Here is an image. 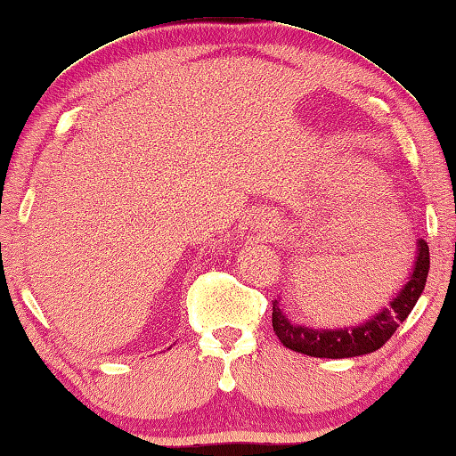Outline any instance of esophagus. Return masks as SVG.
I'll return each mask as SVG.
<instances>
[{
    "label": "esophagus",
    "mask_w": 456,
    "mask_h": 456,
    "mask_svg": "<svg viewBox=\"0 0 456 456\" xmlns=\"http://www.w3.org/2000/svg\"><path fill=\"white\" fill-rule=\"evenodd\" d=\"M255 229H256V233H259V237L261 239H271V237H275V227H273V223L269 225V223H259V225H255Z\"/></svg>",
    "instance_id": "esophagus-1"
}]
</instances>
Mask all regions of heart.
Wrapping results in <instances>:
<instances>
[{
    "label": "heart",
    "instance_id": "b5f03b06",
    "mask_svg": "<svg viewBox=\"0 0 456 456\" xmlns=\"http://www.w3.org/2000/svg\"><path fill=\"white\" fill-rule=\"evenodd\" d=\"M353 183L354 189L359 191L361 197V207L362 209V219L369 225V229H375L377 225L383 223V219L388 215V203H387V193H385V187L380 183H375V181L370 179L369 171H357L353 177Z\"/></svg>",
    "mask_w": 456,
    "mask_h": 456
}]
</instances>
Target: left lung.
I'll use <instances>...</instances> for the list:
<instances>
[{
    "label": "left lung",
    "mask_w": 456,
    "mask_h": 456,
    "mask_svg": "<svg viewBox=\"0 0 456 456\" xmlns=\"http://www.w3.org/2000/svg\"><path fill=\"white\" fill-rule=\"evenodd\" d=\"M428 267V245L420 239L415 269L411 273L409 283L377 317L369 319L359 327L321 330L295 325L279 309V301H273V330L287 349L309 354V357L349 359L375 353L395 335V330L401 327V322L409 317L412 307L417 305L427 283Z\"/></svg>",
    "instance_id": "1"
}]
</instances>
